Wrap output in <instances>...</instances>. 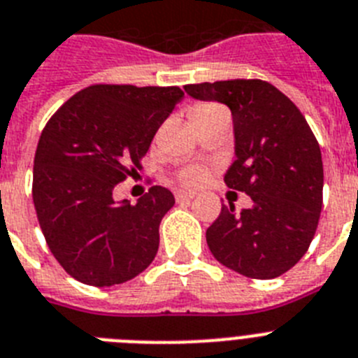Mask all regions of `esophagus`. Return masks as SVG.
Here are the masks:
<instances>
[{
    "mask_svg": "<svg viewBox=\"0 0 358 358\" xmlns=\"http://www.w3.org/2000/svg\"><path fill=\"white\" fill-rule=\"evenodd\" d=\"M176 202L178 203H189L194 198V193H187V191H176Z\"/></svg>",
    "mask_w": 358,
    "mask_h": 358,
    "instance_id": "obj_1",
    "label": "esophagus"
}]
</instances>
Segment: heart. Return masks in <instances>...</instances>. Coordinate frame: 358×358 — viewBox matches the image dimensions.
<instances>
[{
  "mask_svg": "<svg viewBox=\"0 0 358 358\" xmlns=\"http://www.w3.org/2000/svg\"><path fill=\"white\" fill-rule=\"evenodd\" d=\"M218 110H225L222 105L211 103V101H206V103L194 105L193 110H191V118L198 120L206 116V114L218 113ZM209 178V171L203 169V167H187L180 173V182L189 187H196V185H202L206 180Z\"/></svg>",
  "mask_w": 358,
  "mask_h": 358,
  "instance_id": "heart-1",
  "label": "heart"
}]
</instances>
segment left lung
I'll return each mask as SVG.
<instances>
[{
  "label": "left lung",
  "mask_w": 358,
  "mask_h": 358,
  "mask_svg": "<svg viewBox=\"0 0 358 358\" xmlns=\"http://www.w3.org/2000/svg\"><path fill=\"white\" fill-rule=\"evenodd\" d=\"M196 100L231 109L236 160L227 187L249 194L253 206L222 211L207 229V245L225 267L249 278L284 275L308 251L322 209V155L304 114L262 80L185 85Z\"/></svg>",
  "instance_id": "1"
}]
</instances>
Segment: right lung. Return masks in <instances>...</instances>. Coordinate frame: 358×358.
<instances>
[{
	"instance_id": "add662e5",
	"label": "right lung",
	"mask_w": 358,
	"mask_h": 358,
	"mask_svg": "<svg viewBox=\"0 0 358 358\" xmlns=\"http://www.w3.org/2000/svg\"><path fill=\"white\" fill-rule=\"evenodd\" d=\"M180 87L91 85L52 114L38 142L32 200L50 253L76 280L116 286L155 260L160 222L174 206L152 185L134 206L116 203V184L142 169Z\"/></svg>"
}]
</instances>
